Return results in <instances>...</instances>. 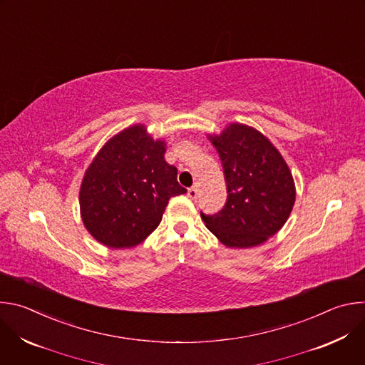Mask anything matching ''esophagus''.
<instances>
[{
  "instance_id": "esophagus-1",
  "label": "esophagus",
  "mask_w": 365,
  "mask_h": 365,
  "mask_svg": "<svg viewBox=\"0 0 365 365\" xmlns=\"http://www.w3.org/2000/svg\"><path fill=\"white\" fill-rule=\"evenodd\" d=\"M187 196H189L192 200H196V199H197V189H196V187H189V189H187Z\"/></svg>"
}]
</instances>
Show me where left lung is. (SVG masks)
<instances>
[{
    "instance_id": "8db88e82",
    "label": "left lung",
    "mask_w": 365,
    "mask_h": 365,
    "mask_svg": "<svg viewBox=\"0 0 365 365\" xmlns=\"http://www.w3.org/2000/svg\"><path fill=\"white\" fill-rule=\"evenodd\" d=\"M227 180L222 210L200 217L222 244L247 248L273 237L287 221L294 203V183L274 145L258 131L231 124L212 137Z\"/></svg>"
}]
</instances>
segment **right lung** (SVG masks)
Here are the masks:
<instances>
[{
    "label": "right lung",
    "mask_w": 365,
    "mask_h": 365,
    "mask_svg": "<svg viewBox=\"0 0 365 365\" xmlns=\"http://www.w3.org/2000/svg\"><path fill=\"white\" fill-rule=\"evenodd\" d=\"M165 160V143L134 125L98 153L85 173L79 200L86 230L103 245L128 248L159 227L169 199L186 189Z\"/></svg>",
    "instance_id": "right-lung-1"
}]
</instances>
